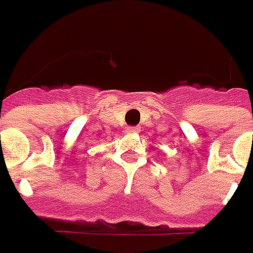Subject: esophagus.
Instances as JSON below:
<instances>
[{"label": "esophagus", "mask_w": 253, "mask_h": 253, "mask_svg": "<svg viewBox=\"0 0 253 253\" xmlns=\"http://www.w3.org/2000/svg\"><path fill=\"white\" fill-rule=\"evenodd\" d=\"M125 132H128V133H137V132H140V128L139 126H128Z\"/></svg>", "instance_id": "esophagus-1"}]
</instances>
